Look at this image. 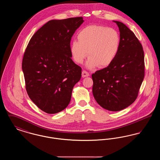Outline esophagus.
Returning a JSON list of instances; mask_svg holds the SVG:
<instances>
[{
	"label": "esophagus",
	"mask_w": 160,
	"mask_h": 160,
	"mask_svg": "<svg viewBox=\"0 0 160 160\" xmlns=\"http://www.w3.org/2000/svg\"><path fill=\"white\" fill-rule=\"evenodd\" d=\"M82 74V77H83V78L84 77L89 76V74L88 72H86V71H83Z\"/></svg>",
	"instance_id": "1"
}]
</instances>
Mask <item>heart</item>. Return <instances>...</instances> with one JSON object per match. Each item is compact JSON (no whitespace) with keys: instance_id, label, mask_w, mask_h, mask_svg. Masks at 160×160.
Instances as JSON below:
<instances>
[{"instance_id":"1","label":"heart","mask_w":160,"mask_h":160,"mask_svg":"<svg viewBox=\"0 0 160 160\" xmlns=\"http://www.w3.org/2000/svg\"><path fill=\"white\" fill-rule=\"evenodd\" d=\"M78 41L73 40L70 53L73 60L82 63L88 54L86 67L92 69L110 65L118 53L120 37L113 28L100 25H89L77 33Z\"/></svg>"}]
</instances>
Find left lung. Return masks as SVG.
<instances>
[{
    "mask_svg": "<svg viewBox=\"0 0 160 160\" xmlns=\"http://www.w3.org/2000/svg\"><path fill=\"white\" fill-rule=\"evenodd\" d=\"M116 23L120 32V46L113 62L92 75V93L99 106L118 112L136 99L145 76L144 52L133 32L123 23Z\"/></svg>",
    "mask_w": 160,
    "mask_h": 160,
    "instance_id": "obj_1",
    "label": "left lung"
}]
</instances>
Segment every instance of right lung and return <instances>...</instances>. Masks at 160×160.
<instances>
[{"label": "right lung", "mask_w": 160, "mask_h": 160, "mask_svg": "<svg viewBox=\"0 0 160 160\" xmlns=\"http://www.w3.org/2000/svg\"><path fill=\"white\" fill-rule=\"evenodd\" d=\"M83 17L52 20L32 36L23 56L26 89L41 110L54 114L68 106L82 68L71 59L70 41Z\"/></svg>", "instance_id": "right-lung-1"}]
</instances>
